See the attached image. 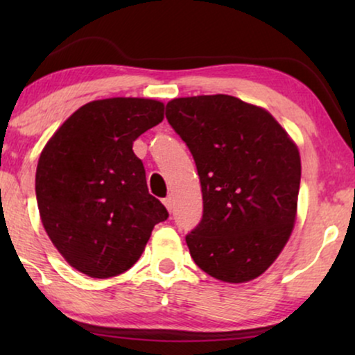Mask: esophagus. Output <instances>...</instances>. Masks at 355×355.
I'll use <instances>...</instances> for the list:
<instances>
[{"label": "esophagus", "instance_id": "34e87169", "mask_svg": "<svg viewBox=\"0 0 355 355\" xmlns=\"http://www.w3.org/2000/svg\"><path fill=\"white\" fill-rule=\"evenodd\" d=\"M163 203H164V207H166L169 211L173 210V207H174V202H173V197H171V196H168L166 198H164Z\"/></svg>", "mask_w": 355, "mask_h": 355}]
</instances>
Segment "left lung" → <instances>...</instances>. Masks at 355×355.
Masks as SVG:
<instances>
[{
	"label": "left lung",
	"instance_id": "1",
	"mask_svg": "<svg viewBox=\"0 0 355 355\" xmlns=\"http://www.w3.org/2000/svg\"><path fill=\"white\" fill-rule=\"evenodd\" d=\"M166 119L191 150L203 215L186 236L200 270L245 283L276 260L293 232L300 157L273 116L231 95L174 98Z\"/></svg>",
	"mask_w": 355,
	"mask_h": 355
}]
</instances>
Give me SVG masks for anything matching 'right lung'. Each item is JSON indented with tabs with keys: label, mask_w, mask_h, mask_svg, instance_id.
I'll return each mask as SVG.
<instances>
[{
	"label": "right lung",
	"mask_w": 355,
	"mask_h": 355,
	"mask_svg": "<svg viewBox=\"0 0 355 355\" xmlns=\"http://www.w3.org/2000/svg\"><path fill=\"white\" fill-rule=\"evenodd\" d=\"M162 101L106 98L80 106L38 159L35 193L46 234L92 278L124 273L168 210L148 193L134 140L163 121Z\"/></svg>",
	"instance_id": "add662e5"
}]
</instances>
